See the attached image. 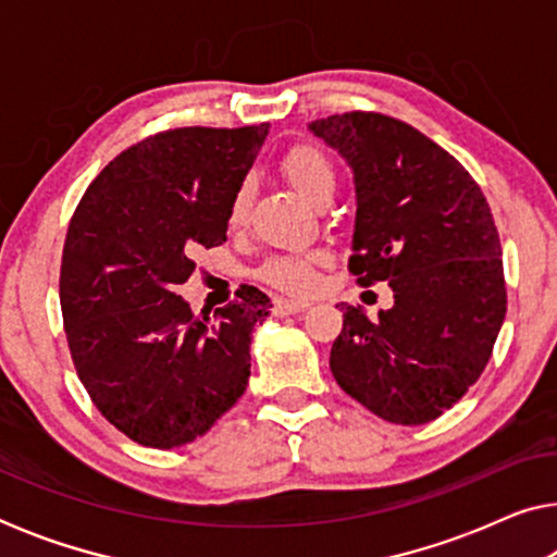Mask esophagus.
<instances>
[{
	"mask_svg": "<svg viewBox=\"0 0 557 557\" xmlns=\"http://www.w3.org/2000/svg\"><path fill=\"white\" fill-rule=\"evenodd\" d=\"M307 301H294V299H276L273 301V314L284 317V314H299V311L307 309Z\"/></svg>",
	"mask_w": 557,
	"mask_h": 557,
	"instance_id": "34e87169",
	"label": "esophagus"
}]
</instances>
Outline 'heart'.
Returning a JSON list of instances; mask_svg holds the SVG:
<instances>
[{
	"label": "heart",
	"mask_w": 557,
	"mask_h": 557,
	"mask_svg": "<svg viewBox=\"0 0 557 557\" xmlns=\"http://www.w3.org/2000/svg\"><path fill=\"white\" fill-rule=\"evenodd\" d=\"M281 172L311 202H322L324 197H332L334 189H337V170H334L332 159L322 149L309 147V144H299V147L288 149L281 157ZM250 195H253L250 180H243L235 187L231 205H227V223L233 227L246 220ZM317 256H273L258 269V276L265 284L284 288V292L307 294L317 281Z\"/></svg>",
	"instance_id": "b5f03b06"
}]
</instances>
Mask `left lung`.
I'll use <instances>...</instances> for the list:
<instances>
[{"mask_svg":"<svg viewBox=\"0 0 557 557\" xmlns=\"http://www.w3.org/2000/svg\"><path fill=\"white\" fill-rule=\"evenodd\" d=\"M309 128L355 172L349 273L360 286L385 281L395 299L377 319L342 307L332 375L385 421L429 423L476 383L505 322L490 205L471 174L406 121L349 111Z\"/></svg>","mask_w":557,"mask_h":557,"instance_id":"left-lung-1","label":"left lung"}]
</instances>
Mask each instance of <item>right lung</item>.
<instances>
[{"mask_svg":"<svg viewBox=\"0 0 557 557\" xmlns=\"http://www.w3.org/2000/svg\"><path fill=\"white\" fill-rule=\"evenodd\" d=\"M265 134L269 124L147 136L73 212L60 265L67 347L94 406L136 444L185 446L246 393L250 332L271 299L248 286L210 319L177 286L195 250L225 240L227 205Z\"/></svg>","mask_w":557,"mask_h":557,"instance_id":"right-lung-1","label":"right lung"}]
</instances>
